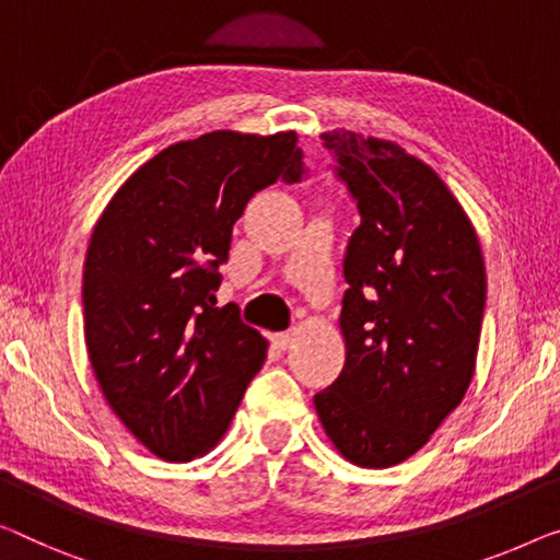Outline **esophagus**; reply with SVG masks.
<instances>
[{
    "label": "esophagus",
    "instance_id": "34e87169",
    "mask_svg": "<svg viewBox=\"0 0 560 560\" xmlns=\"http://www.w3.org/2000/svg\"><path fill=\"white\" fill-rule=\"evenodd\" d=\"M294 341H296V331H279V334H273V345H277L279 349H283V352L294 347Z\"/></svg>",
    "mask_w": 560,
    "mask_h": 560
}]
</instances>
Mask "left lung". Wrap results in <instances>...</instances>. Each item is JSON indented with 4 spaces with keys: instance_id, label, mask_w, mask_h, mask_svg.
<instances>
[{
    "instance_id": "8db88e82",
    "label": "left lung",
    "mask_w": 560,
    "mask_h": 560,
    "mask_svg": "<svg viewBox=\"0 0 560 560\" xmlns=\"http://www.w3.org/2000/svg\"><path fill=\"white\" fill-rule=\"evenodd\" d=\"M360 211L345 256V370L316 392L334 447L362 467L415 455L460 405L486 312L475 229L440 175L389 140L322 136ZM302 163L283 178L299 183Z\"/></svg>"
}]
</instances>
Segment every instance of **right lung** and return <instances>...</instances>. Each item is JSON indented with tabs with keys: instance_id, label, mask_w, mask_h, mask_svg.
Segmentation results:
<instances>
[{
	"instance_id": "add662e5",
	"label": "right lung",
	"mask_w": 560,
	"mask_h": 560,
	"mask_svg": "<svg viewBox=\"0 0 560 560\" xmlns=\"http://www.w3.org/2000/svg\"><path fill=\"white\" fill-rule=\"evenodd\" d=\"M296 132H206L130 175L95 223L82 306L97 385L120 422L168 463L229 430L266 339L236 304L215 306L233 223L302 165Z\"/></svg>"
}]
</instances>
